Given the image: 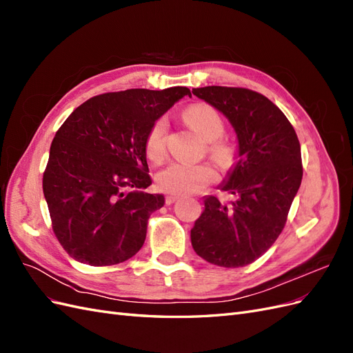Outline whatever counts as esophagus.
<instances>
[{
  "instance_id": "esophagus-1",
  "label": "esophagus",
  "mask_w": 353,
  "mask_h": 353,
  "mask_svg": "<svg viewBox=\"0 0 353 353\" xmlns=\"http://www.w3.org/2000/svg\"><path fill=\"white\" fill-rule=\"evenodd\" d=\"M178 199H179V196L169 194V196H166V197H165V203H166V205H172V203H175Z\"/></svg>"
}]
</instances>
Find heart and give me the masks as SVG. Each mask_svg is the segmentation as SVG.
<instances>
[{
  "label": "heart",
  "instance_id": "b5f03b06",
  "mask_svg": "<svg viewBox=\"0 0 353 353\" xmlns=\"http://www.w3.org/2000/svg\"><path fill=\"white\" fill-rule=\"evenodd\" d=\"M183 119L208 141V152L212 159L222 165L231 162L234 150L227 140L221 138L223 134V121L212 105L205 103L190 105L183 112ZM166 131L168 122L160 117L147 132L145 153L154 163L162 162L166 156ZM216 178V170L208 163L174 162L160 170L157 185L163 193L183 196L200 193L215 183Z\"/></svg>",
  "mask_w": 353,
  "mask_h": 353
}]
</instances>
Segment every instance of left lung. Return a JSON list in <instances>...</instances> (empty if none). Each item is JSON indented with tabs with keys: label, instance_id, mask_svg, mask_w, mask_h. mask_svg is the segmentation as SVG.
<instances>
[{
	"label": "left lung",
	"instance_id": "left-lung-1",
	"mask_svg": "<svg viewBox=\"0 0 353 353\" xmlns=\"http://www.w3.org/2000/svg\"><path fill=\"white\" fill-rule=\"evenodd\" d=\"M193 94L228 117L239 138V162L221 185L237 199L223 205L206 197L191 244L213 265L240 268L261 258L285 225L302 183L301 143L285 114L259 92L212 85Z\"/></svg>",
	"mask_w": 353,
	"mask_h": 353
}]
</instances>
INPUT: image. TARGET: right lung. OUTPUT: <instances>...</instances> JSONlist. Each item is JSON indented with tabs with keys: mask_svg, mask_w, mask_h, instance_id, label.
Segmentation results:
<instances>
[{
	"mask_svg": "<svg viewBox=\"0 0 353 353\" xmlns=\"http://www.w3.org/2000/svg\"><path fill=\"white\" fill-rule=\"evenodd\" d=\"M187 87L105 92L82 103L51 143L42 190L61 248L81 263L109 266L140 250L163 206L152 184L145 137Z\"/></svg>",
	"mask_w": 353,
	"mask_h": 353,
	"instance_id": "obj_1",
	"label": "right lung"
}]
</instances>
